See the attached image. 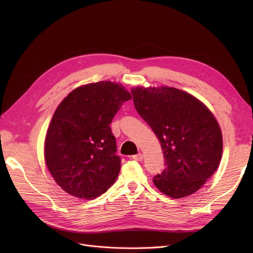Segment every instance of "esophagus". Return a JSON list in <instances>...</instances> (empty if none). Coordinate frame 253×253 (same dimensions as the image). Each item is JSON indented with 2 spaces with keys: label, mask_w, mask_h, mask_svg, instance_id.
<instances>
[{
  "label": "esophagus",
  "mask_w": 253,
  "mask_h": 253,
  "mask_svg": "<svg viewBox=\"0 0 253 253\" xmlns=\"http://www.w3.org/2000/svg\"><path fill=\"white\" fill-rule=\"evenodd\" d=\"M133 159H134V160H136V161H141L142 160V155L140 153L137 154V155H134Z\"/></svg>",
  "instance_id": "1"
}]
</instances>
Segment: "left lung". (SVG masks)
Returning <instances> with one entry per match:
<instances>
[{
  "label": "left lung",
  "mask_w": 253,
  "mask_h": 253,
  "mask_svg": "<svg viewBox=\"0 0 253 253\" xmlns=\"http://www.w3.org/2000/svg\"><path fill=\"white\" fill-rule=\"evenodd\" d=\"M131 93L164 154L165 168L154 176L155 185L171 198L194 194L220 162L222 136L216 119L204 103L176 88L136 87Z\"/></svg>",
  "instance_id": "8db88e82"
}]
</instances>
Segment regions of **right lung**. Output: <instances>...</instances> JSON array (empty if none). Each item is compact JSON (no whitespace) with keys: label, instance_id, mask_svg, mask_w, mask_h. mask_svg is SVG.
Segmentation results:
<instances>
[{"label":"right lung","instance_id":"1","mask_svg":"<svg viewBox=\"0 0 253 253\" xmlns=\"http://www.w3.org/2000/svg\"><path fill=\"white\" fill-rule=\"evenodd\" d=\"M130 93L101 81L78 87L58 105L45 139V161L51 175L68 194L94 199L116 181L121 159L111 123Z\"/></svg>","mask_w":253,"mask_h":253}]
</instances>
